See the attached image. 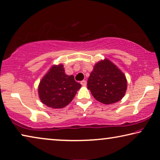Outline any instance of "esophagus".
Returning <instances> with one entry per match:
<instances>
[{
	"instance_id": "34e87169",
	"label": "esophagus",
	"mask_w": 160,
	"mask_h": 160,
	"mask_svg": "<svg viewBox=\"0 0 160 160\" xmlns=\"http://www.w3.org/2000/svg\"><path fill=\"white\" fill-rule=\"evenodd\" d=\"M80 83H81V85H82V86H85V85H87V81L86 80H82L80 82Z\"/></svg>"
}]
</instances>
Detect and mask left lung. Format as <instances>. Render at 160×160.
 <instances>
[{
  "instance_id": "left-lung-1",
  "label": "left lung",
  "mask_w": 160,
  "mask_h": 160,
  "mask_svg": "<svg viewBox=\"0 0 160 160\" xmlns=\"http://www.w3.org/2000/svg\"><path fill=\"white\" fill-rule=\"evenodd\" d=\"M87 85L88 89L98 101L108 105L123 98L127 88V81L124 74L106 59L95 65Z\"/></svg>"
}]
</instances>
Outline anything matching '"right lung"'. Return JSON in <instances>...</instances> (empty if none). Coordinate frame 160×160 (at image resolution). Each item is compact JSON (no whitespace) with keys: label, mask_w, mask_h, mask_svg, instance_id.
<instances>
[{"label":"right lung","mask_w":160,"mask_h":160,"mask_svg":"<svg viewBox=\"0 0 160 160\" xmlns=\"http://www.w3.org/2000/svg\"><path fill=\"white\" fill-rule=\"evenodd\" d=\"M81 85L73 75L65 72L63 65H54L44 76L39 85L41 101L49 108H62L72 101Z\"/></svg>","instance_id":"obj_1"}]
</instances>
